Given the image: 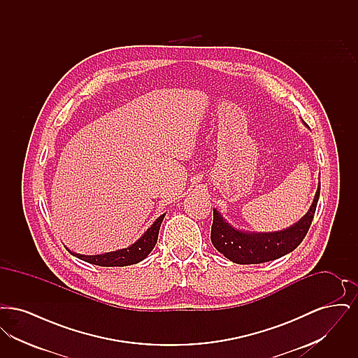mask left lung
<instances>
[{
	"label": "left lung",
	"instance_id": "left-lung-1",
	"mask_svg": "<svg viewBox=\"0 0 358 358\" xmlns=\"http://www.w3.org/2000/svg\"><path fill=\"white\" fill-rule=\"evenodd\" d=\"M306 124V123H305ZM321 182L306 215L285 229L275 232H248L238 229L213 208L210 240L215 248L238 264H259L292 252L306 236L320 199Z\"/></svg>",
	"mask_w": 358,
	"mask_h": 358
}]
</instances>
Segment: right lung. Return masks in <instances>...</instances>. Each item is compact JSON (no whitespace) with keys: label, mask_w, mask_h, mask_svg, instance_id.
I'll list each match as a JSON object with an SVG mask.
<instances>
[{"label":"right lung","mask_w":358,"mask_h":358,"mask_svg":"<svg viewBox=\"0 0 358 358\" xmlns=\"http://www.w3.org/2000/svg\"><path fill=\"white\" fill-rule=\"evenodd\" d=\"M166 213L161 215L158 219H155V222L143 232V235L134 241L131 245H129L127 248H120L117 251H111V252H104L99 255H82V254H76L69 251L71 254L82 260H85L87 263L95 264V266H102V267H123V266H131L136 264L139 262H142L143 259H146V256L149 255L153 251L159 234V227L162 224V220L165 217Z\"/></svg>","instance_id":"add662e5"}]
</instances>
